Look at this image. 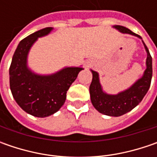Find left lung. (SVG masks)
Wrapping results in <instances>:
<instances>
[{
  "mask_svg": "<svg viewBox=\"0 0 157 157\" xmlns=\"http://www.w3.org/2000/svg\"><path fill=\"white\" fill-rule=\"evenodd\" d=\"M113 28H115L121 33L133 35L142 39L140 36L132 32L130 29L126 27L121 25H115L113 26ZM142 43L147 52V59H146L147 68L142 78H139L128 89L125 90L123 92H121L115 95L107 94L105 93L100 85L99 73L95 71L91 70L93 73V80L89 88L91 101L95 109L100 112V113H103L108 116H114V117L121 116L127 113L128 112L131 111L133 108H135L148 93L152 78V57L150 56L148 49L143 41Z\"/></svg>",
  "mask_w": 157,
  "mask_h": 157,
  "instance_id": "1",
  "label": "left lung"
}]
</instances>
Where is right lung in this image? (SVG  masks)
I'll use <instances>...</instances> for the list:
<instances>
[{
	"mask_svg": "<svg viewBox=\"0 0 157 157\" xmlns=\"http://www.w3.org/2000/svg\"><path fill=\"white\" fill-rule=\"evenodd\" d=\"M52 29L44 28L21 40L9 68V85L14 99L23 111L36 117L50 116L61 108L68 89L83 70L65 67L51 75H39L28 67V54L34 43Z\"/></svg>",
	"mask_w": 157,
	"mask_h": 157,
	"instance_id": "1",
	"label": "right lung"
}]
</instances>
